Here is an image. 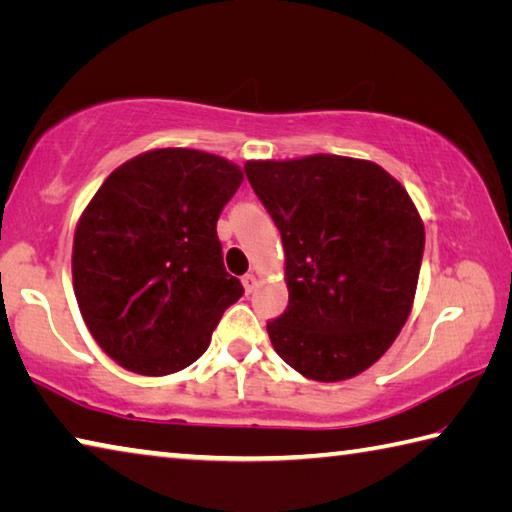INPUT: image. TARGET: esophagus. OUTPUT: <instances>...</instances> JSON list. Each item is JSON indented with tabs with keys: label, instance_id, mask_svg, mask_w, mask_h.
Masks as SVG:
<instances>
[{
	"label": "esophagus",
	"instance_id": "esophagus-1",
	"mask_svg": "<svg viewBox=\"0 0 512 512\" xmlns=\"http://www.w3.org/2000/svg\"><path fill=\"white\" fill-rule=\"evenodd\" d=\"M257 275L255 273H246L244 277H241V284H244V289H246V293H253L255 289H257Z\"/></svg>",
	"mask_w": 512,
	"mask_h": 512
}]
</instances>
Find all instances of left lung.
<instances>
[{
	"instance_id": "1",
	"label": "left lung",
	"mask_w": 512,
	"mask_h": 512,
	"mask_svg": "<svg viewBox=\"0 0 512 512\" xmlns=\"http://www.w3.org/2000/svg\"><path fill=\"white\" fill-rule=\"evenodd\" d=\"M282 235L289 305L266 325L275 352L314 381L370 368L411 314L424 253L418 210L370 160L316 153L248 160Z\"/></svg>"
}]
</instances>
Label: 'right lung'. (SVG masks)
Masks as SVG:
<instances>
[{
  "label": "right lung",
  "mask_w": 512,
  "mask_h": 512,
  "mask_svg": "<svg viewBox=\"0 0 512 512\" xmlns=\"http://www.w3.org/2000/svg\"><path fill=\"white\" fill-rule=\"evenodd\" d=\"M244 180L196 149H153L117 167L74 232L81 316L121 368L162 377L201 357L244 287L223 266L216 221Z\"/></svg>",
  "instance_id": "obj_1"
}]
</instances>
